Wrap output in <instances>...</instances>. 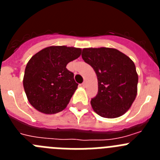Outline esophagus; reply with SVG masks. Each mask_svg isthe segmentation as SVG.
I'll return each mask as SVG.
<instances>
[{"instance_id":"obj_1","label":"esophagus","mask_w":160,"mask_h":160,"mask_svg":"<svg viewBox=\"0 0 160 160\" xmlns=\"http://www.w3.org/2000/svg\"><path fill=\"white\" fill-rule=\"evenodd\" d=\"M82 87H87V82H83L82 84Z\"/></svg>"}]
</instances>
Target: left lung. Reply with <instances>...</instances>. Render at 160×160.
Masks as SVG:
<instances>
[{
    "label": "left lung",
    "mask_w": 160,
    "mask_h": 160,
    "mask_svg": "<svg viewBox=\"0 0 160 160\" xmlns=\"http://www.w3.org/2000/svg\"><path fill=\"white\" fill-rule=\"evenodd\" d=\"M82 58L92 66L98 78V94L90 104L103 118L120 117L131 107L137 95L138 73L135 63L114 48H84Z\"/></svg>",
    "instance_id": "1"
}]
</instances>
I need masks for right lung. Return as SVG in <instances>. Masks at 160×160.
I'll return each mask as SVG.
<instances>
[{"label": "right lung", "mask_w": 160, "mask_h": 160, "mask_svg": "<svg viewBox=\"0 0 160 160\" xmlns=\"http://www.w3.org/2000/svg\"><path fill=\"white\" fill-rule=\"evenodd\" d=\"M81 53L80 48L52 46L29 59L25 70L23 87L28 101L37 111L52 114L67 107L78 83L66 65Z\"/></svg>", "instance_id": "add662e5"}]
</instances>
